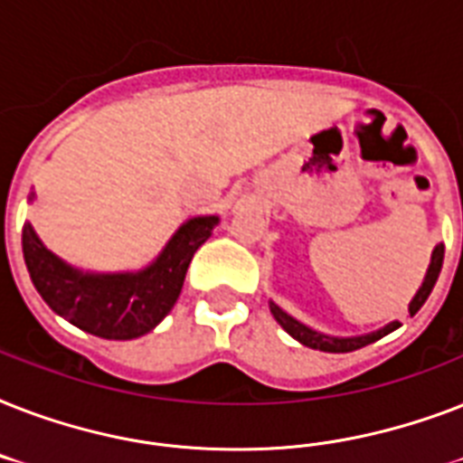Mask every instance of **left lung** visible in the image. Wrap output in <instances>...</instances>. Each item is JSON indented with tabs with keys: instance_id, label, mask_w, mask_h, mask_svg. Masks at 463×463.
I'll return each instance as SVG.
<instances>
[{
	"instance_id": "8db88e82",
	"label": "left lung",
	"mask_w": 463,
	"mask_h": 463,
	"mask_svg": "<svg viewBox=\"0 0 463 463\" xmlns=\"http://www.w3.org/2000/svg\"><path fill=\"white\" fill-rule=\"evenodd\" d=\"M442 260H445V245L439 242V245H435V250H432L430 264H428V271H425V279L423 283H420V288L416 290V296H413V300L409 303L411 317L423 307L428 296H430L432 288H435L439 271H442ZM269 309H271V315H274L276 322L281 324L283 329L288 331L290 336L296 338V341H300V344L307 345V348H315V351H324V353L358 351V348H363V345L374 344V341H380L382 336H387V334H392V331L402 326V324L394 319V322L384 324L382 329L370 331V334H358V336H331V334H322V331L312 329V326L303 324L293 315H288V312H286L281 305H276L274 300H269Z\"/></svg>"
}]
</instances>
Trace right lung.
<instances>
[{"mask_svg": "<svg viewBox=\"0 0 463 463\" xmlns=\"http://www.w3.org/2000/svg\"><path fill=\"white\" fill-rule=\"evenodd\" d=\"M35 199L31 192L28 202ZM221 223L194 216L173 232L151 264L137 271H86L47 250L31 223L21 245L31 281L52 312L79 329L110 341H129L156 329L180 298L189 261Z\"/></svg>", "mask_w": 463, "mask_h": 463, "instance_id": "obj_1", "label": "right lung"}]
</instances>
